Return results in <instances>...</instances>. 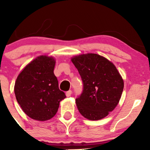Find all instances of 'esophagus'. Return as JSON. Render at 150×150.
I'll list each match as a JSON object with an SVG mask.
<instances>
[{
  "label": "esophagus",
  "instance_id": "esophagus-1",
  "mask_svg": "<svg viewBox=\"0 0 150 150\" xmlns=\"http://www.w3.org/2000/svg\"><path fill=\"white\" fill-rule=\"evenodd\" d=\"M72 94V91L71 90H68V92H66V93H65V95L67 96V97H70Z\"/></svg>",
  "mask_w": 150,
  "mask_h": 150
}]
</instances>
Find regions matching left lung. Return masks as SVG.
I'll return each instance as SVG.
<instances>
[{
	"label": "left lung",
	"mask_w": 150,
	"mask_h": 150,
	"mask_svg": "<svg viewBox=\"0 0 150 150\" xmlns=\"http://www.w3.org/2000/svg\"><path fill=\"white\" fill-rule=\"evenodd\" d=\"M78 70L83 89L75 99L81 114L89 120L106 117L118 105L123 90V80L111 62L95 53L71 59Z\"/></svg>",
	"instance_id": "8db88e82"
}]
</instances>
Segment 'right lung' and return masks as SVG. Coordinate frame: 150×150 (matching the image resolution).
<instances>
[{
    "instance_id": "right-lung-1",
    "label": "right lung",
    "mask_w": 150,
    "mask_h": 150,
    "mask_svg": "<svg viewBox=\"0 0 150 150\" xmlns=\"http://www.w3.org/2000/svg\"><path fill=\"white\" fill-rule=\"evenodd\" d=\"M55 63L52 57L39 56L24 68L15 82L17 101L32 119H51L57 113L60 101L66 97L53 73Z\"/></svg>"
}]
</instances>
